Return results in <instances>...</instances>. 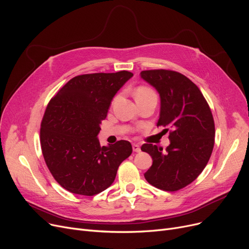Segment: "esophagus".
<instances>
[{
	"mask_svg": "<svg viewBox=\"0 0 249 249\" xmlns=\"http://www.w3.org/2000/svg\"><path fill=\"white\" fill-rule=\"evenodd\" d=\"M132 148H133V151L134 152H140L141 151V149H140V146L138 145V144H132Z\"/></svg>",
	"mask_w": 249,
	"mask_h": 249,
	"instance_id": "34e87169",
	"label": "esophagus"
}]
</instances>
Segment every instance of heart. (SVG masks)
Listing matches in <instances>:
<instances>
[{"mask_svg":"<svg viewBox=\"0 0 249 249\" xmlns=\"http://www.w3.org/2000/svg\"><path fill=\"white\" fill-rule=\"evenodd\" d=\"M152 94H154V91L151 89H149L147 87H144V86H140L135 89L136 99H139L141 97H145V96H148V95H152Z\"/></svg>","mask_w":249,"mask_h":249,"instance_id":"obj_1","label":"heart"}]
</instances>
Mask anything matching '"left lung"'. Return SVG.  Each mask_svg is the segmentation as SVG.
Segmentation results:
<instances>
[{
  "mask_svg": "<svg viewBox=\"0 0 249 249\" xmlns=\"http://www.w3.org/2000/svg\"><path fill=\"white\" fill-rule=\"evenodd\" d=\"M140 76L160 94L158 126L171 130L165 151L151 143L141 146L152 158L144 177L153 187L175 192L197 178L210 160L215 141L213 115L200 89L186 75L151 70L141 71Z\"/></svg>",
  "mask_w": 249,
  "mask_h": 249,
  "instance_id": "8db88e82",
  "label": "left lung"
}]
</instances>
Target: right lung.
<instances>
[{"label": "right lung", "mask_w": 249, "mask_h": 249, "mask_svg": "<svg viewBox=\"0 0 249 249\" xmlns=\"http://www.w3.org/2000/svg\"><path fill=\"white\" fill-rule=\"evenodd\" d=\"M132 76L127 71L77 75L49 101L40 128L41 149L51 175L65 190L83 196L105 191L132 153L129 141L102 147L98 139L114 96Z\"/></svg>", "instance_id": "obj_1"}]
</instances>
